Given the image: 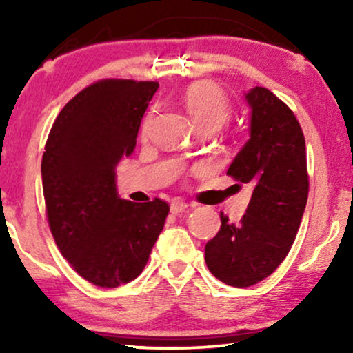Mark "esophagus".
Instances as JSON below:
<instances>
[{
  "mask_svg": "<svg viewBox=\"0 0 353 353\" xmlns=\"http://www.w3.org/2000/svg\"><path fill=\"white\" fill-rule=\"evenodd\" d=\"M185 209H188V202H184V201L177 199L171 204V212L172 214H181V212H184Z\"/></svg>",
  "mask_w": 353,
  "mask_h": 353,
  "instance_id": "obj_1",
  "label": "esophagus"
}]
</instances>
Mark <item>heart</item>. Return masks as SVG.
<instances>
[{
    "label": "heart",
    "instance_id": "heart-1",
    "mask_svg": "<svg viewBox=\"0 0 353 353\" xmlns=\"http://www.w3.org/2000/svg\"><path fill=\"white\" fill-rule=\"evenodd\" d=\"M184 109L196 128H221L229 117V104L222 89L209 81H199L185 88L181 96Z\"/></svg>",
    "mask_w": 353,
    "mask_h": 353
}]
</instances>
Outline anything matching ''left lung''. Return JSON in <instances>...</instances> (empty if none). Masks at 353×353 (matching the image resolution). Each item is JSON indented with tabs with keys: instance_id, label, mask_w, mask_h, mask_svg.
<instances>
[{
	"instance_id": "8db88e82",
	"label": "left lung",
	"mask_w": 353,
	"mask_h": 353,
	"mask_svg": "<svg viewBox=\"0 0 353 353\" xmlns=\"http://www.w3.org/2000/svg\"><path fill=\"white\" fill-rule=\"evenodd\" d=\"M249 139L228 174L254 188L241 224L221 212V229L205 244V264L232 287L264 281L282 264L301 225L307 196L305 139L294 112L269 89L244 92Z\"/></svg>"
}]
</instances>
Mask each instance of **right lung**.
Masks as SVG:
<instances>
[{"mask_svg": "<svg viewBox=\"0 0 353 353\" xmlns=\"http://www.w3.org/2000/svg\"><path fill=\"white\" fill-rule=\"evenodd\" d=\"M154 81L104 79L76 94L52 124L41 177L56 245L81 277L98 287L128 283L143 272L168 217L154 199H121L116 165L136 145Z\"/></svg>", "mask_w": 353, "mask_h": 353, "instance_id": "right-lung-1", "label": "right lung"}]
</instances>
